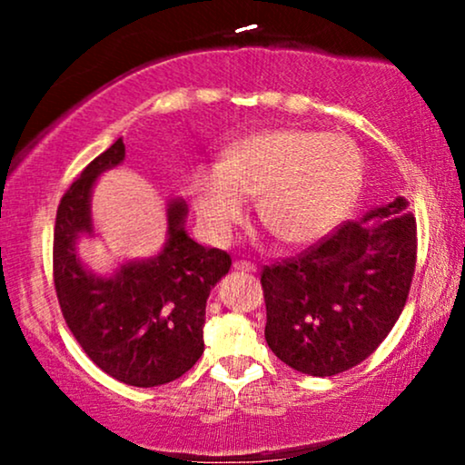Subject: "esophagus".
Here are the masks:
<instances>
[{
	"label": "esophagus",
	"mask_w": 465,
	"mask_h": 465,
	"mask_svg": "<svg viewBox=\"0 0 465 465\" xmlns=\"http://www.w3.org/2000/svg\"><path fill=\"white\" fill-rule=\"evenodd\" d=\"M233 269L242 271V273H255V264L247 262V260H236V262H233Z\"/></svg>",
	"instance_id": "esophagus-1"
}]
</instances>
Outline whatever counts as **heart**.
Masks as SVG:
<instances>
[{"label":"heart","mask_w":465,"mask_h":465,"mask_svg":"<svg viewBox=\"0 0 465 465\" xmlns=\"http://www.w3.org/2000/svg\"><path fill=\"white\" fill-rule=\"evenodd\" d=\"M362 185V157L343 135L266 129L227 148L221 163L201 165L192 203L203 232L227 242L258 196V216L277 240L308 244L350 214Z\"/></svg>","instance_id":"1"}]
</instances>
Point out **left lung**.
I'll use <instances>...</instances> for the list:
<instances>
[{"label":"left lung","mask_w":465,"mask_h":465,"mask_svg":"<svg viewBox=\"0 0 465 465\" xmlns=\"http://www.w3.org/2000/svg\"><path fill=\"white\" fill-rule=\"evenodd\" d=\"M415 253V216L398 196L297 258L264 266L269 348L308 376L359 365L402 314Z\"/></svg>","instance_id":"1"}]
</instances>
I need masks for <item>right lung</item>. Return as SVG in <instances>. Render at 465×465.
I'll return each mask as SVG.
<instances>
[{
  "instance_id": "1",
  "label": "right lung",
  "mask_w": 465,
  "mask_h": 465,
  "mask_svg": "<svg viewBox=\"0 0 465 465\" xmlns=\"http://www.w3.org/2000/svg\"><path fill=\"white\" fill-rule=\"evenodd\" d=\"M115 140L63 194L54 227V286L67 328L100 370L131 387L177 381L201 359L210 291L232 258L185 232L188 205L170 199L163 249L151 260L122 262L111 275L83 264L76 244L94 236L92 192L103 173L124 162Z\"/></svg>"
}]
</instances>
